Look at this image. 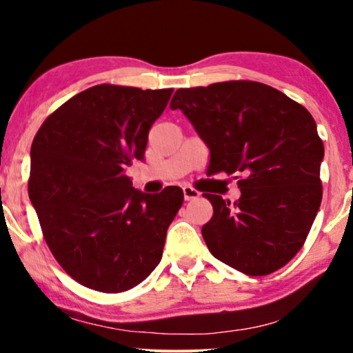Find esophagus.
<instances>
[{
	"instance_id": "34e87169",
	"label": "esophagus",
	"mask_w": 353,
	"mask_h": 353,
	"mask_svg": "<svg viewBox=\"0 0 353 353\" xmlns=\"http://www.w3.org/2000/svg\"><path fill=\"white\" fill-rule=\"evenodd\" d=\"M183 194H185L186 201H192V199H197V197L201 196V192L194 190L192 186H185V188H183Z\"/></svg>"
}]
</instances>
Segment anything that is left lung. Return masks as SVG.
I'll use <instances>...</instances> for the list:
<instances>
[{
    "label": "left lung",
    "instance_id": "1",
    "mask_svg": "<svg viewBox=\"0 0 353 353\" xmlns=\"http://www.w3.org/2000/svg\"><path fill=\"white\" fill-rule=\"evenodd\" d=\"M170 108L183 110L210 149L207 176L241 175L233 205L204 192L214 207L202 226L210 254L249 276L284 267L305 243L323 197L325 146L312 114L250 80L180 88Z\"/></svg>",
    "mask_w": 353,
    "mask_h": 353
}]
</instances>
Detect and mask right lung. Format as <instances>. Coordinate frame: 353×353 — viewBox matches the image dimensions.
Masks as SVG:
<instances>
[{
    "instance_id": "add662e5",
    "label": "right lung",
    "mask_w": 353,
    "mask_h": 353,
    "mask_svg": "<svg viewBox=\"0 0 353 353\" xmlns=\"http://www.w3.org/2000/svg\"><path fill=\"white\" fill-rule=\"evenodd\" d=\"M172 93L91 86L57 108L33 138L28 196L51 254L81 286L125 292L161 262L183 191L143 194L125 168L143 161Z\"/></svg>"
}]
</instances>
